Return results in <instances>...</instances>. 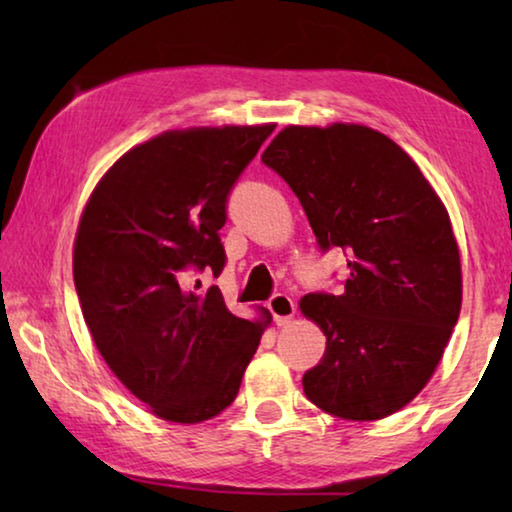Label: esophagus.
<instances>
[{"label": "esophagus", "mask_w": 512, "mask_h": 512, "mask_svg": "<svg viewBox=\"0 0 512 512\" xmlns=\"http://www.w3.org/2000/svg\"><path fill=\"white\" fill-rule=\"evenodd\" d=\"M268 311L273 314L277 325H287L291 323L293 314H296V305H293V300L289 296H284V293H275V296L268 300Z\"/></svg>", "instance_id": "34e87169"}]
</instances>
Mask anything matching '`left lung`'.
Returning a JSON list of instances; mask_svg holds the SVG:
<instances>
[{
  "instance_id": "obj_1",
  "label": "left lung",
  "mask_w": 512,
  "mask_h": 512,
  "mask_svg": "<svg viewBox=\"0 0 512 512\" xmlns=\"http://www.w3.org/2000/svg\"><path fill=\"white\" fill-rule=\"evenodd\" d=\"M262 162L305 210L318 248L348 253L339 296L300 309L327 336L305 395L343 420L386 418L418 395L461 314V257L445 205L409 155L366 126H289Z\"/></svg>"
}]
</instances>
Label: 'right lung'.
Masks as SVG:
<instances>
[{"label": "right lung", "instance_id": "add662e5", "mask_svg": "<svg viewBox=\"0 0 512 512\" xmlns=\"http://www.w3.org/2000/svg\"><path fill=\"white\" fill-rule=\"evenodd\" d=\"M271 133L153 137L112 164L81 216L74 284L85 325L121 384L164 420L203 422L235 400L271 320L237 318L216 284H201L223 271L228 196Z\"/></svg>", "mask_w": 512, "mask_h": 512}]
</instances>
